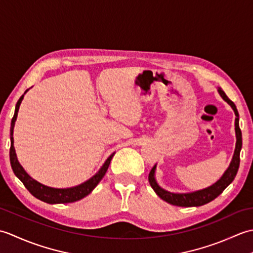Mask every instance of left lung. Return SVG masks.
<instances>
[{"label": "left lung", "mask_w": 253, "mask_h": 253, "mask_svg": "<svg viewBox=\"0 0 253 253\" xmlns=\"http://www.w3.org/2000/svg\"><path fill=\"white\" fill-rule=\"evenodd\" d=\"M217 91L219 95L222 96V99L227 102V103L232 107L236 118H235V132H236V147L233 159L230 161V164L227 168V169L224 171L221 178H219L216 182H214L213 185L209 186L204 189L192 191V192H186V193H178V192H170L163 189L162 187H160L157 179H155V169H157V165L153 166L149 174V182L155 193L162 199V200L166 201L169 204H173V206L177 207H200L203 204H207L214 200L216 197H218L221 193L224 191L225 188H226L229 184H232V181L235 179L236 175H237V171L239 169V163H240V150L243 147V136H241V130L239 128V114L237 111V107L234 104L233 101H230L227 95L225 94L222 88H217Z\"/></svg>", "instance_id": "obj_1"}]
</instances>
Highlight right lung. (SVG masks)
Wrapping results in <instances>:
<instances>
[{
  "mask_svg": "<svg viewBox=\"0 0 253 253\" xmlns=\"http://www.w3.org/2000/svg\"><path fill=\"white\" fill-rule=\"evenodd\" d=\"M29 89H27L25 91V93L20 96L19 100L17 101L15 106V113L14 116L12 118V123H10V149H9V161H10V165H12V169L14 174L18 177L19 180L23 182L25 187L28 189V191L31 193L32 196L36 197L39 200L50 203V204H58V203H71L78 201L80 199H83L84 197H87L89 193L92 191L94 188L98 186L101 179L103 178L107 169H109V165L111 163L112 158L114 157V153H112L109 158L106 159L104 164L101 166V169L96 171V173L89 178L88 180H85L83 184H80L78 186L71 187V188H53L45 186L41 182L37 181L36 179L32 178L28 175V173L24 169L23 166L20 165L17 160V155H16V151L14 148V138H13V132H14V126H15V122L17 120V115H18V111H19V106L21 101L24 99V95L26 94L27 91Z\"/></svg>",
  "mask_w": 253,
  "mask_h": 253,
  "instance_id": "add662e5",
  "label": "right lung"
}]
</instances>
